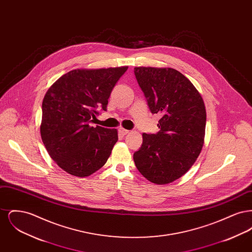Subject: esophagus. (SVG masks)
I'll list each match as a JSON object with an SVG mask.
<instances>
[{"label": "esophagus", "mask_w": 252, "mask_h": 252, "mask_svg": "<svg viewBox=\"0 0 252 252\" xmlns=\"http://www.w3.org/2000/svg\"><path fill=\"white\" fill-rule=\"evenodd\" d=\"M119 132H120L122 135H126L127 133H129L128 130H126V129H125V128H119Z\"/></svg>", "instance_id": "obj_1"}]
</instances>
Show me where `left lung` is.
I'll return each mask as SVG.
<instances>
[{
  "mask_svg": "<svg viewBox=\"0 0 252 252\" xmlns=\"http://www.w3.org/2000/svg\"><path fill=\"white\" fill-rule=\"evenodd\" d=\"M134 73L151 113L160 114L156 134H143L133 155L145 179L167 184L194 163L204 144L206 109L192 82L172 68L136 67Z\"/></svg>",
  "mask_w": 252,
  "mask_h": 252,
  "instance_id": "left-lung-1",
  "label": "left lung"
}]
</instances>
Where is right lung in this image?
<instances>
[{"mask_svg": "<svg viewBox=\"0 0 252 252\" xmlns=\"http://www.w3.org/2000/svg\"><path fill=\"white\" fill-rule=\"evenodd\" d=\"M127 67L73 70L50 87L42 101L40 134L61 169L84 178L108 160L118 141L116 129L91 126Z\"/></svg>", "mask_w": 252, "mask_h": 252, "instance_id": "right-lung-1", "label": "right lung"}]
</instances>
